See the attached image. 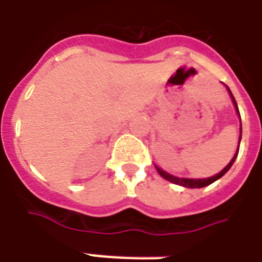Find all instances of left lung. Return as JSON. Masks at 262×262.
I'll use <instances>...</instances> for the list:
<instances>
[{
	"label": "left lung",
	"mask_w": 262,
	"mask_h": 262,
	"mask_svg": "<svg viewBox=\"0 0 262 262\" xmlns=\"http://www.w3.org/2000/svg\"><path fill=\"white\" fill-rule=\"evenodd\" d=\"M227 90H228V92H230V95H231L232 103H234V106H235L236 111H238V114H239V110H238V104H236V102H235V98H234V95L231 94V91H230V88L227 87ZM239 117H241V115H239ZM241 137H242V123H241L239 143H241ZM238 152H239V145H238V151H236L235 156H234V158H232V159H231V162H230V163H228L227 166H226V167H224L223 170H222V171L219 172V174L213 175V177H211V178H204V179L178 178V177H174V175L168 174V172L163 171V170H160V168H158V167H156V166H155V167H156V170H158V172H159V174L162 175V177H163L164 179H167V181H170V182L175 183V185H181V186H185V187H191V189H193V187H204V186H207V185H211L212 182H215L216 179L222 178V177H223V175L226 174V172H227L228 170H230V168H231L232 163L235 162L236 156H238Z\"/></svg>",
	"instance_id": "left-lung-1"
}]
</instances>
